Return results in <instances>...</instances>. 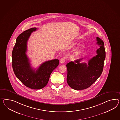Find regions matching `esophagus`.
I'll list each match as a JSON object with an SVG mask.
<instances>
[{"label": "esophagus", "mask_w": 120, "mask_h": 120, "mask_svg": "<svg viewBox=\"0 0 120 120\" xmlns=\"http://www.w3.org/2000/svg\"><path fill=\"white\" fill-rule=\"evenodd\" d=\"M65 60H66V58L65 57H62L60 59V62L61 64H63L65 62Z\"/></svg>", "instance_id": "34e87169"}]
</instances>
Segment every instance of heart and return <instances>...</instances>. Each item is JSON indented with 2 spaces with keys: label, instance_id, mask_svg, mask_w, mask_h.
<instances>
[{
  "label": "heart",
  "instance_id": "heart-1",
  "mask_svg": "<svg viewBox=\"0 0 120 120\" xmlns=\"http://www.w3.org/2000/svg\"><path fill=\"white\" fill-rule=\"evenodd\" d=\"M81 43L80 42H79V41H77V42H76L74 43V45H76V46H79L80 45H81ZM85 46H83L81 47L80 48V49H79L78 52H81L83 51H84L85 50Z\"/></svg>",
  "mask_w": 120,
  "mask_h": 120
}]
</instances>
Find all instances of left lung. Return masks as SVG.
<instances>
[{"label":"left lung","instance_id":"left-lung-1","mask_svg":"<svg viewBox=\"0 0 120 120\" xmlns=\"http://www.w3.org/2000/svg\"><path fill=\"white\" fill-rule=\"evenodd\" d=\"M97 44L100 45L95 56L89 60L88 64L81 63L82 59L71 61L66 65L68 69L67 81L71 88L81 90L88 88L101 75L105 59L106 52L103 41L97 37Z\"/></svg>","mask_w":120,"mask_h":120}]
</instances>
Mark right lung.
<instances>
[{
    "mask_svg": "<svg viewBox=\"0 0 120 120\" xmlns=\"http://www.w3.org/2000/svg\"><path fill=\"white\" fill-rule=\"evenodd\" d=\"M37 29L30 28L24 31L17 38L12 50V67L16 77L24 85L34 90L46 86L50 75L59 64V60L54 59L43 63L36 71L31 67L26 55L27 43L31 33Z\"/></svg>",
    "mask_w": 120,
    "mask_h": 120,
    "instance_id": "right-lung-1",
    "label": "right lung"
}]
</instances>
